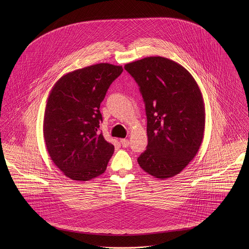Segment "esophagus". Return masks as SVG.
Wrapping results in <instances>:
<instances>
[{"mask_svg": "<svg viewBox=\"0 0 249 249\" xmlns=\"http://www.w3.org/2000/svg\"><path fill=\"white\" fill-rule=\"evenodd\" d=\"M121 143L124 147H127L129 145V141L127 139H122L121 140Z\"/></svg>", "mask_w": 249, "mask_h": 249, "instance_id": "1", "label": "esophagus"}]
</instances>
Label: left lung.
I'll use <instances>...</instances> for the list:
<instances>
[{"label":"left lung","instance_id":"left-lung-1","mask_svg":"<svg viewBox=\"0 0 249 249\" xmlns=\"http://www.w3.org/2000/svg\"><path fill=\"white\" fill-rule=\"evenodd\" d=\"M124 69L138 83L145 105L147 145L138 164L154 178H173L202 142L205 108L200 89L183 66L166 57H144Z\"/></svg>","mask_w":249,"mask_h":249}]
</instances>
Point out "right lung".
<instances>
[{
    "label": "right lung",
    "mask_w": 249,
    "mask_h": 249,
    "mask_svg": "<svg viewBox=\"0 0 249 249\" xmlns=\"http://www.w3.org/2000/svg\"><path fill=\"white\" fill-rule=\"evenodd\" d=\"M122 66L100 63L68 72L47 100L43 134L54 165L67 177L88 181L103 175L114 145L99 131L100 107Z\"/></svg>",
    "instance_id": "add662e5"
}]
</instances>
